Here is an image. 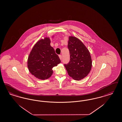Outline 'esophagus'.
<instances>
[{
    "label": "esophagus",
    "mask_w": 122,
    "mask_h": 122,
    "mask_svg": "<svg viewBox=\"0 0 122 122\" xmlns=\"http://www.w3.org/2000/svg\"><path fill=\"white\" fill-rule=\"evenodd\" d=\"M59 59H60V60L62 59V55H59Z\"/></svg>",
    "instance_id": "34e87169"
}]
</instances>
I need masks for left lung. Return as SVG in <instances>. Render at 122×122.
Here are the masks:
<instances>
[{
    "label": "left lung",
    "instance_id": "obj_1",
    "mask_svg": "<svg viewBox=\"0 0 122 122\" xmlns=\"http://www.w3.org/2000/svg\"><path fill=\"white\" fill-rule=\"evenodd\" d=\"M68 47L70 61L64 66L69 76L76 80H81L88 75L92 68L90 53L84 44L73 36H69Z\"/></svg>",
    "mask_w": 122,
    "mask_h": 122
}]
</instances>
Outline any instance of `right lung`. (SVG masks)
<instances>
[{
	"label": "right lung",
	"instance_id": "add662e5",
	"mask_svg": "<svg viewBox=\"0 0 122 122\" xmlns=\"http://www.w3.org/2000/svg\"><path fill=\"white\" fill-rule=\"evenodd\" d=\"M49 37L38 41L31 51L28 59L29 71L36 78L41 80L50 78L52 68L60 63L59 56L50 45Z\"/></svg>",
	"mask_w": 122,
	"mask_h": 122
}]
</instances>
